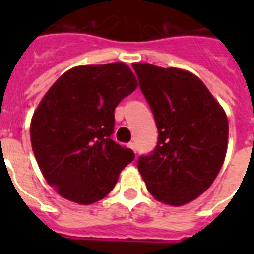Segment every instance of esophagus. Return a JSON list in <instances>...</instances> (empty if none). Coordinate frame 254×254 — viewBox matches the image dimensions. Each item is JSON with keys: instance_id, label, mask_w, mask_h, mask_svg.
Listing matches in <instances>:
<instances>
[{"instance_id": "1", "label": "esophagus", "mask_w": 254, "mask_h": 254, "mask_svg": "<svg viewBox=\"0 0 254 254\" xmlns=\"http://www.w3.org/2000/svg\"><path fill=\"white\" fill-rule=\"evenodd\" d=\"M127 147H129V149H131V150L134 151H137V147H135V143L134 142H130V143H127Z\"/></svg>"}]
</instances>
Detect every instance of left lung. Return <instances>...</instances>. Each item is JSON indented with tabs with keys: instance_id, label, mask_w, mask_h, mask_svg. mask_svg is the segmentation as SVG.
<instances>
[{
	"instance_id": "1",
	"label": "left lung",
	"mask_w": 254,
	"mask_h": 254,
	"mask_svg": "<svg viewBox=\"0 0 254 254\" xmlns=\"http://www.w3.org/2000/svg\"><path fill=\"white\" fill-rule=\"evenodd\" d=\"M158 129L154 151L139 157L138 171L158 201L179 207L209 189L224 163L228 119L192 72L133 63Z\"/></svg>"
}]
</instances>
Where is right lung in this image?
Instances as JSON below:
<instances>
[{
	"label": "right lung",
	"instance_id": "1",
	"mask_svg": "<svg viewBox=\"0 0 254 254\" xmlns=\"http://www.w3.org/2000/svg\"><path fill=\"white\" fill-rule=\"evenodd\" d=\"M123 62L77 65L58 79L34 112L30 138L43 177L77 204L101 200L134 159L111 138L115 109L137 88Z\"/></svg>",
	"mask_w": 254,
	"mask_h": 254
}]
</instances>
